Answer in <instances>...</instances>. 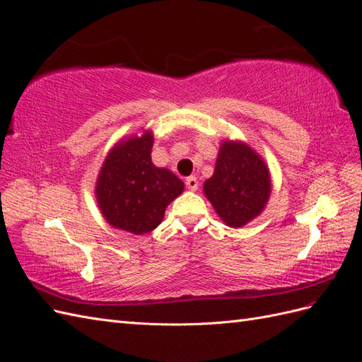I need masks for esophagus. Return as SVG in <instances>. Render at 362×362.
I'll return each mask as SVG.
<instances>
[{
  "instance_id": "esophagus-1",
  "label": "esophagus",
  "mask_w": 362,
  "mask_h": 362,
  "mask_svg": "<svg viewBox=\"0 0 362 362\" xmlns=\"http://www.w3.org/2000/svg\"><path fill=\"white\" fill-rule=\"evenodd\" d=\"M185 185H187V188L189 191H196L199 188V182L194 177V175H189V177H187V180H185Z\"/></svg>"
}]
</instances>
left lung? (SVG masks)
Masks as SVG:
<instances>
[{"mask_svg":"<svg viewBox=\"0 0 362 362\" xmlns=\"http://www.w3.org/2000/svg\"><path fill=\"white\" fill-rule=\"evenodd\" d=\"M204 192L221 219L239 228L260 214L272 192L270 173L262 158L242 141H223L216 170Z\"/></svg>","mask_w":362,"mask_h":362,"instance_id":"8db88e82","label":"left lung"}]
</instances>
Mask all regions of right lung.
<instances>
[{"label":"right lung","mask_w":362,"mask_h":362,"mask_svg":"<svg viewBox=\"0 0 362 362\" xmlns=\"http://www.w3.org/2000/svg\"><path fill=\"white\" fill-rule=\"evenodd\" d=\"M153 134L119 143L100 171L95 194L105 219L115 228L145 234L157 228L166 206L180 196L185 185L151 162Z\"/></svg>","instance_id":"add662e5"}]
</instances>
